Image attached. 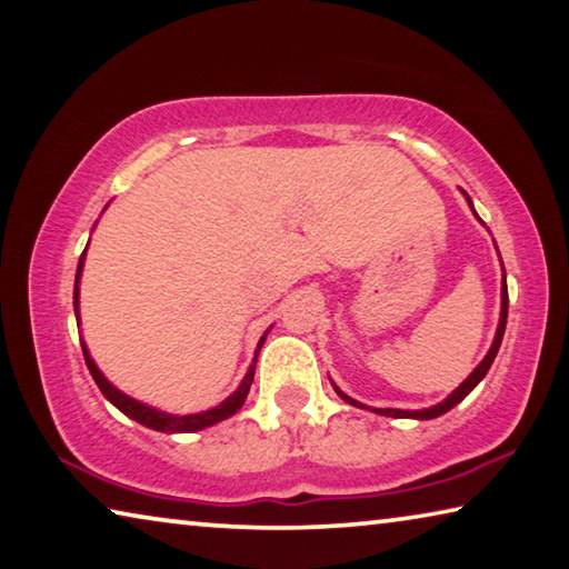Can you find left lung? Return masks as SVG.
<instances>
[{
  "label": "left lung",
  "mask_w": 569,
  "mask_h": 569,
  "mask_svg": "<svg viewBox=\"0 0 569 569\" xmlns=\"http://www.w3.org/2000/svg\"><path fill=\"white\" fill-rule=\"evenodd\" d=\"M469 199V197H467ZM469 207H471V199H469ZM473 209V207H471ZM477 213V211H473ZM507 310H509V295H507V279H505V290H501V318H499V328H497V338H495V346H491V350L487 352V358H483L479 366H477V370L471 372V376L463 380V383L453 390V393L443 400V403H439V406H433V408H426V411H398V408H378L376 413H380V416H393V418H421V421H426V418H436V416H443L446 411H451V408L456 406V403H461L463 398H467L473 388H477L479 383H481V378L487 376V370L491 368V362H495V358H497V352H499V346H501V338H505V328H507ZM338 390V396L342 398V400H348L350 406H360L358 400H352L350 396H346L342 393L340 388H335ZM360 408H366V406H360Z\"/></svg>",
  "instance_id": "obj_1"
}]
</instances>
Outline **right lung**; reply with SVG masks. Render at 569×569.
Instances as JSON below:
<instances>
[{
    "label": "right lung",
    "mask_w": 569,
    "mask_h": 569,
    "mask_svg": "<svg viewBox=\"0 0 569 569\" xmlns=\"http://www.w3.org/2000/svg\"><path fill=\"white\" fill-rule=\"evenodd\" d=\"M82 259H86V251H82L80 264H78V279H80ZM74 315H78V284H74ZM264 338H267V335H264ZM264 338L259 340L257 356H259V350H262V342H264ZM82 356H86V362H88V370H90L92 380H96L98 388L102 390V396H106V398L110 400V403H113L116 408H120V411H123L126 416L133 418V421L143 423V426H148V428H153V431H166V433H191V431H201V428L213 426V423L223 421V418L234 416V413L239 411V408H241V403H244V398H247V393H249L251 380H254V366H257V358H254V360H251V366H249V370H247L244 380H241V386L237 388V393H231L227 400H223L221 406L211 408V411H203V413H191V416H169V413L156 411V408H148V406H143V403H138V400L128 398L126 393H120L118 388L110 386L108 380L102 378V372L98 370L96 362L90 360V356H88V348H86V346H82Z\"/></svg>",
    "instance_id": "add662e5"
}]
</instances>
